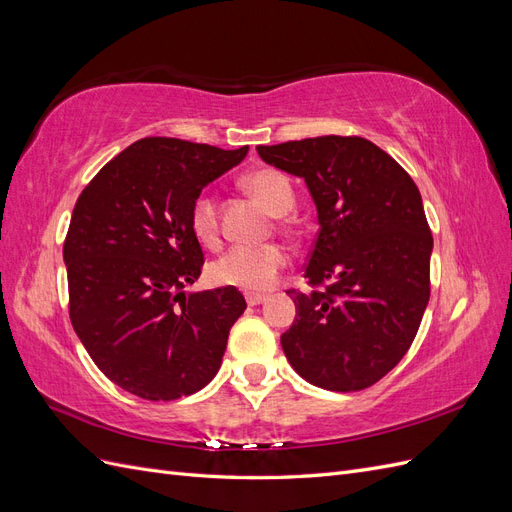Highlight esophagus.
Masks as SVG:
<instances>
[{
  "instance_id": "34e87169",
  "label": "esophagus",
  "mask_w": 512,
  "mask_h": 512,
  "mask_svg": "<svg viewBox=\"0 0 512 512\" xmlns=\"http://www.w3.org/2000/svg\"><path fill=\"white\" fill-rule=\"evenodd\" d=\"M245 301H247V305H260V303H265V301H267V297H265V294L247 292V294H245Z\"/></svg>"
}]
</instances>
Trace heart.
<instances>
[{
  "label": "heart",
  "mask_w": 512,
  "mask_h": 512,
  "mask_svg": "<svg viewBox=\"0 0 512 512\" xmlns=\"http://www.w3.org/2000/svg\"><path fill=\"white\" fill-rule=\"evenodd\" d=\"M243 185L273 215H286L294 207V190L290 179L275 168H258L243 177ZM192 230L200 243L215 245L220 239L218 200L203 194L194 200ZM288 265V254L282 245H237L211 265L215 284L239 288L247 292H265L275 286L277 277Z\"/></svg>",
  "instance_id": "obj_1"
}]
</instances>
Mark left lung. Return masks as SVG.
<instances>
[{
    "label": "left lung",
    "instance_id": "1",
    "mask_svg": "<svg viewBox=\"0 0 512 512\" xmlns=\"http://www.w3.org/2000/svg\"><path fill=\"white\" fill-rule=\"evenodd\" d=\"M258 156L305 179L320 224L305 277L322 290H286L297 307L282 335L286 359L320 389L363 391L404 359L429 303L421 192L361 136L260 145Z\"/></svg>",
    "mask_w": 512,
    "mask_h": 512
}]
</instances>
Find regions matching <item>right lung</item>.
<instances>
[{
  "label": "right lung",
  "mask_w": 512,
  "mask_h": 512,
  "mask_svg": "<svg viewBox=\"0 0 512 512\" xmlns=\"http://www.w3.org/2000/svg\"><path fill=\"white\" fill-rule=\"evenodd\" d=\"M250 147L149 136L123 149L76 200L64 243L70 320L102 374L149 401L192 395L218 374L237 288L185 294L203 269L194 200Z\"/></svg>",
  "instance_id": "add662e5"
}]
</instances>
